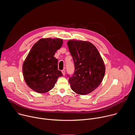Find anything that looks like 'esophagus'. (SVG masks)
Listing matches in <instances>:
<instances>
[{
	"mask_svg": "<svg viewBox=\"0 0 135 135\" xmlns=\"http://www.w3.org/2000/svg\"><path fill=\"white\" fill-rule=\"evenodd\" d=\"M62 74L64 75H65V69H63V70H62Z\"/></svg>",
	"mask_w": 135,
	"mask_h": 135,
	"instance_id": "esophagus-1",
	"label": "esophagus"
}]
</instances>
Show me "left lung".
Segmentation results:
<instances>
[{
    "mask_svg": "<svg viewBox=\"0 0 135 135\" xmlns=\"http://www.w3.org/2000/svg\"><path fill=\"white\" fill-rule=\"evenodd\" d=\"M73 57L75 70L69 77L71 89L81 95L89 94L102 83L105 66L98 50L92 43L82 41H69L67 43Z\"/></svg>",
    "mask_w": 135,
    "mask_h": 135,
    "instance_id": "left-lung-1",
    "label": "left lung"
}]
</instances>
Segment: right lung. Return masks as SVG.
Returning a JSON list of instances; mask_svg holds the SVG:
<instances>
[{
	"instance_id": "add662e5",
	"label": "right lung",
	"mask_w": 135,
	"mask_h": 135,
	"mask_svg": "<svg viewBox=\"0 0 135 135\" xmlns=\"http://www.w3.org/2000/svg\"><path fill=\"white\" fill-rule=\"evenodd\" d=\"M62 44V40L59 38H45L32 47L23 62L22 70L26 83L33 91L41 93L48 92L63 75L57 69L58 60L54 56Z\"/></svg>"
}]
</instances>
